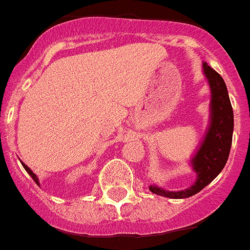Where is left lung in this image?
I'll list each match as a JSON object with an SVG mask.
<instances>
[{"label":"left lung","instance_id":"8db88e82","mask_svg":"<svg viewBox=\"0 0 250 250\" xmlns=\"http://www.w3.org/2000/svg\"><path fill=\"white\" fill-rule=\"evenodd\" d=\"M202 71L208 83L211 102L208 127L189 160V165L197 175L196 182L182 190H167L157 184H151L148 189L159 196L177 200L194 196L221 173L228 161L234 131V113L228 87L224 79L206 62L202 63Z\"/></svg>","mask_w":250,"mask_h":250}]
</instances>
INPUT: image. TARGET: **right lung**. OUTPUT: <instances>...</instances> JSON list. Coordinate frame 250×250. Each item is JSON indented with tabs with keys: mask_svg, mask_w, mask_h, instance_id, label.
Instances as JSON below:
<instances>
[{
	"mask_svg": "<svg viewBox=\"0 0 250 250\" xmlns=\"http://www.w3.org/2000/svg\"><path fill=\"white\" fill-rule=\"evenodd\" d=\"M21 164H22V167H24V169H25V170L28 171V174H29V175H30V177L33 178V179H34V182H35V183H37L38 186H39V179H38V177H37V175H35V174L33 173V170H31V169H30V167H26V165H25L24 163H21Z\"/></svg>",
	"mask_w": 250,
	"mask_h": 250,
	"instance_id": "right-lung-1",
	"label": "right lung"
}]
</instances>
